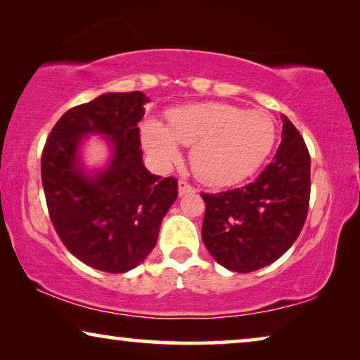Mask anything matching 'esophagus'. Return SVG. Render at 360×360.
Returning a JSON list of instances; mask_svg holds the SVG:
<instances>
[{"label":"esophagus","instance_id":"obj_1","mask_svg":"<svg viewBox=\"0 0 360 360\" xmlns=\"http://www.w3.org/2000/svg\"><path fill=\"white\" fill-rule=\"evenodd\" d=\"M177 188H179V195H186V194H193L194 193L193 186H191L189 183H186V181H179V183H177Z\"/></svg>","mask_w":360,"mask_h":360}]
</instances>
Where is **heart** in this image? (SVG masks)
Listing matches in <instances>:
<instances>
[{
    "mask_svg": "<svg viewBox=\"0 0 360 360\" xmlns=\"http://www.w3.org/2000/svg\"><path fill=\"white\" fill-rule=\"evenodd\" d=\"M143 143L153 160L169 166L179 160V146L191 148V166L210 186H230L253 174L275 145V123L266 113L229 103H200L176 108L167 128L146 120Z\"/></svg>",
    "mask_w": 360,
    "mask_h": 360,
    "instance_id": "1",
    "label": "heart"
}]
</instances>
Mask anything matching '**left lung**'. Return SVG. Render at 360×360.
Listing matches in <instances>:
<instances>
[{"mask_svg": "<svg viewBox=\"0 0 360 360\" xmlns=\"http://www.w3.org/2000/svg\"><path fill=\"white\" fill-rule=\"evenodd\" d=\"M276 155L245 188L204 194L202 240L230 271L260 270L298 238L309 207L311 160L303 136L283 115Z\"/></svg>", "mask_w": 360, "mask_h": 360, "instance_id": "1", "label": "left lung"}]
</instances>
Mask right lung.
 I'll list each match as a JSON object with an SVG mask.
<instances>
[{"mask_svg":"<svg viewBox=\"0 0 360 360\" xmlns=\"http://www.w3.org/2000/svg\"><path fill=\"white\" fill-rule=\"evenodd\" d=\"M148 102L143 92H128L77 105L59 118L42 151V188L57 236L95 270L124 273L140 265L177 198V179L143 165L138 123ZM89 134L103 136L110 148L108 165L95 172L82 161Z\"/></svg>","mask_w":360,"mask_h":360,"instance_id":"right-lung-1","label":"right lung"}]
</instances>
